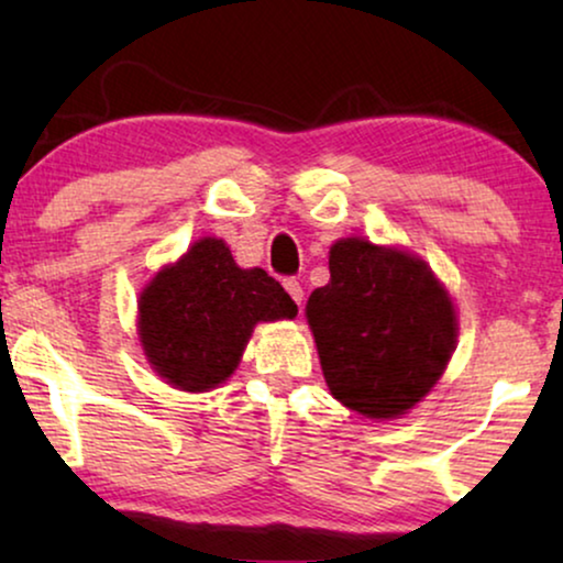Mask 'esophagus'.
<instances>
[{
    "instance_id": "1",
    "label": "esophagus",
    "mask_w": 563,
    "mask_h": 563,
    "mask_svg": "<svg viewBox=\"0 0 563 563\" xmlns=\"http://www.w3.org/2000/svg\"><path fill=\"white\" fill-rule=\"evenodd\" d=\"M284 289L289 291V297L295 299V302L302 307V299H305V289H302V284H299L297 279H284Z\"/></svg>"
}]
</instances>
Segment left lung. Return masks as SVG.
<instances>
[{
    "label": "left lung",
    "mask_w": 563,
    "mask_h": 563,
    "mask_svg": "<svg viewBox=\"0 0 563 563\" xmlns=\"http://www.w3.org/2000/svg\"><path fill=\"white\" fill-rule=\"evenodd\" d=\"M330 282L307 299L322 374L338 402L397 418L441 379L456 312L426 261L364 238L330 249Z\"/></svg>",
    "instance_id": "obj_1"
}]
</instances>
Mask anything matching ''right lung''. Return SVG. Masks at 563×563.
Listing matches in <instances>:
<instances>
[{
	"label": "right lung",
	"instance_id": "obj_1",
	"mask_svg": "<svg viewBox=\"0 0 563 563\" xmlns=\"http://www.w3.org/2000/svg\"><path fill=\"white\" fill-rule=\"evenodd\" d=\"M141 343L158 376L207 391L235 372L261 320L295 318L297 305L264 268H238L218 238L191 245L141 295Z\"/></svg>",
	"mask_w": 563,
	"mask_h": 563
}]
</instances>
